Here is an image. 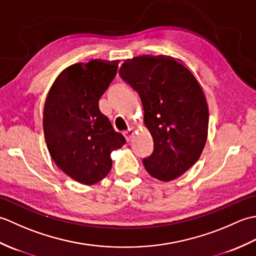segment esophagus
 Wrapping results in <instances>:
<instances>
[{
    "label": "esophagus",
    "instance_id": "34e87169",
    "mask_svg": "<svg viewBox=\"0 0 256 256\" xmlns=\"http://www.w3.org/2000/svg\"><path fill=\"white\" fill-rule=\"evenodd\" d=\"M134 135V130L133 128H128L126 132H124V136H125V140H126V142H130V140H132Z\"/></svg>",
    "mask_w": 256,
    "mask_h": 256
}]
</instances>
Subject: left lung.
<instances>
[{
  "label": "left lung",
  "instance_id": "left-lung-1",
  "mask_svg": "<svg viewBox=\"0 0 256 256\" xmlns=\"http://www.w3.org/2000/svg\"><path fill=\"white\" fill-rule=\"evenodd\" d=\"M118 74L138 94L154 140L145 170L162 182L182 175L199 160L208 136L209 108L198 80L184 64L164 56L136 57Z\"/></svg>",
  "mask_w": 256,
  "mask_h": 256
}]
</instances>
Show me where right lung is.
Instances as JSON below:
<instances>
[{
  "instance_id": "1",
  "label": "right lung",
  "mask_w": 256,
  "mask_h": 256,
  "mask_svg": "<svg viewBox=\"0 0 256 256\" xmlns=\"http://www.w3.org/2000/svg\"><path fill=\"white\" fill-rule=\"evenodd\" d=\"M118 64L91 60L64 69L47 96L42 128L55 164L76 182L92 184L112 167V150L125 138L99 108L116 74Z\"/></svg>"
}]
</instances>
